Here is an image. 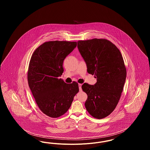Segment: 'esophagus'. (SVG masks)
I'll return each instance as SVG.
<instances>
[{"instance_id": "obj_1", "label": "esophagus", "mask_w": 150, "mask_h": 150, "mask_svg": "<svg viewBox=\"0 0 150 150\" xmlns=\"http://www.w3.org/2000/svg\"><path fill=\"white\" fill-rule=\"evenodd\" d=\"M81 86H82L81 84H79V91H81V90H82V89H81Z\"/></svg>"}]
</instances>
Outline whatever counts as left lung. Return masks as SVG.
<instances>
[{"label": "left lung", "mask_w": 150, "mask_h": 150, "mask_svg": "<svg viewBox=\"0 0 150 150\" xmlns=\"http://www.w3.org/2000/svg\"><path fill=\"white\" fill-rule=\"evenodd\" d=\"M78 48L86 61L87 71L97 78L94 85L84 83L81 86L88 96L86 109L94 118H105L116 107L126 79L121 52L105 39L79 40Z\"/></svg>", "instance_id": "8db88e82"}]
</instances>
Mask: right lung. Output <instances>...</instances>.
Listing matches in <instances>:
<instances>
[{
  "mask_svg": "<svg viewBox=\"0 0 150 150\" xmlns=\"http://www.w3.org/2000/svg\"><path fill=\"white\" fill-rule=\"evenodd\" d=\"M76 42H45L33 53L28 71L30 89L39 109L44 114L57 118L64 114L78 93V83L66 84L61 76L63 62L76 47Z\"/></svg>",
  "mask_w": 150,
  "mask_h": 150,
  "instance_id": "add662e5",
  "label": "right lung"
}]
</instances>
